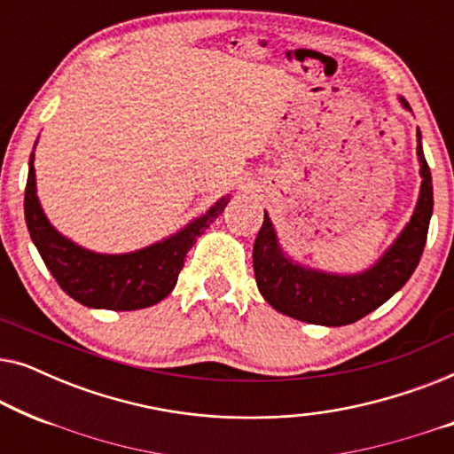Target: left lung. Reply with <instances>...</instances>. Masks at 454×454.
I'll return each mask as SVG.
<instances>
[{"label":"left lung","instance_id":"8db88e82","mask_svg":"<svg viewBox=\"0 0 454 454\" xmlns=\"http://www.w3.org/2000/svg\"><path fill=\"white\" fill-rule=\"evenodd\" d=\"M399 101L411 111L405 98L399 97ZM418 159L421 188L411 219L378 262L357 275H334L291 260L278 246L270 216L264 213L252 254L254 275L264 300L277 312L322 326L351 325L388 301L418 269L434 208L432 173L421 148L419 129Z\"/></svg>","mask_w":454,"mask_h":454}]
</instances>
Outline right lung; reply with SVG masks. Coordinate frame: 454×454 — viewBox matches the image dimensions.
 Instances as JSON below:
<instances>
[{"label":"right lung","mask_w":454,"mask_h":454,"mask_svg":"<svg viewBox=\"0 0 454 454\" xmlns=\"http://www.w3.org/2000/svg\"><path fill=\"white\" fill-rule=\"evenodd\" d=\"M33 163L35 153H30L27 192H24V219L30 239L59 287L86 308L128 312L165 300L176 287L185 254L229 202V196H223L202 216L188 223L182 231L142 250L98 254L74 244L49 223L36 196Z\"/></svg>","instance_id":"1"}]
</instances>
